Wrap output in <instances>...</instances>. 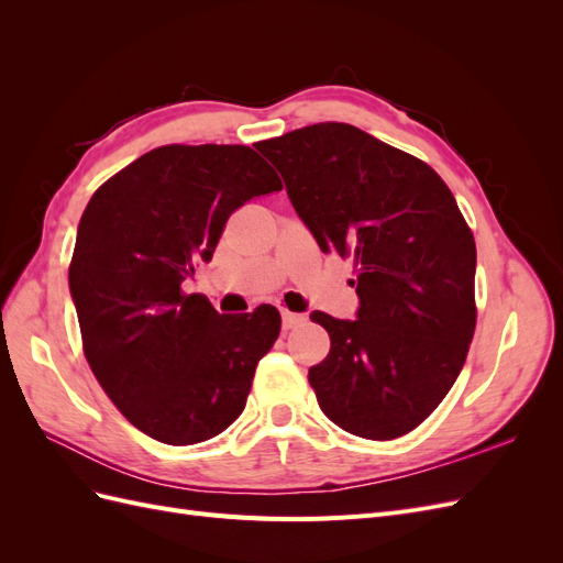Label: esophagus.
Returning <instances> with one entry per match:
<instances>
[{
	"mask_svg": "<svg viewBox=\"0 0 563 563\" xmlns=\"http://www.w3.org/2000/svg\"><path fill=\"white\" fill-rule=\"evenodd\" d=\"M300 323H302V317H300V314L282 310V329H284V331H291V329L300 327Z\"/></svg>",
	"mask_w": 563,
	"mask_h": 563,
	"instance_id": "obj_1",
	"label": "esophagus"
}]
</instances>
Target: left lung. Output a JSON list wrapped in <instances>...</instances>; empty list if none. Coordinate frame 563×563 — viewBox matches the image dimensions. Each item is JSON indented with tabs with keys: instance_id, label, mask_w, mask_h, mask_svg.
Returning <instances> with one entry per match:
<instances>
[{
	"instance_id": "left-lung-1",
	"label": "left lung",
	"mask_w": 563,
	"mask_h": 563,
	"mask_svg": "<svg viewBox=\"0 0 563 563\" xmlns=\"http://www.w3.org/2000/svg\"><path fill=\"white\" fill-rule=\"evenodd\" d=\"M323 253L352 255L356 319L329 331L308 378L321 411L364 439H397L449 395L474 335V236L432 168L338 122L255 143Z\"/></svg>"
}]
</instances>
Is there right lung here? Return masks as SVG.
<instances>
[{"instance_id":"obj_1","label":"right lung","mask_w":563,"mask_h":563,"mask_svg":"<svg viewBox=\"0 0 563 563\" xmlns=\"http://www.w3.org/2000/svg\"><path fill=\"white\" fill-rule=\"evenodd\" d=\"M279 190L275 168L246 145H164L84 209L67 275L84 354L119 411L162 444L228 430L275 345L277 308L220 314L180 284L213 258L236 209Z\"/></svg>"}]
</instances>
